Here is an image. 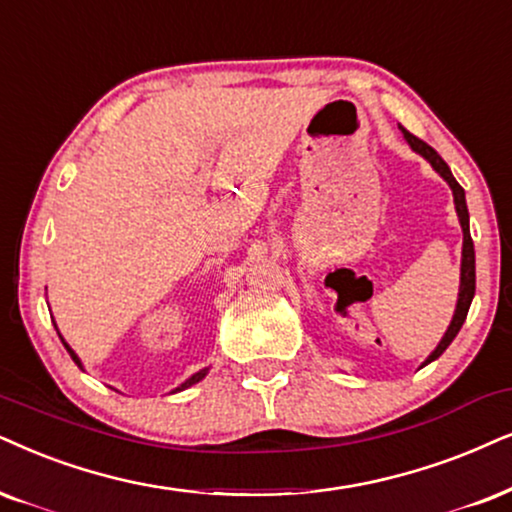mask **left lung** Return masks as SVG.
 Returning a JSON list of instances; mask_svg holds the SVG:
<instances>
[{
    "label": "left lung",
    "mask_w": 512,
    "mask_h": 512,
    "mask_svg": "<svg viewBox=\"0 0 512 512\" xmlns=\"http://www.w3.org/2000/svg\"><path fill=\"white\" fill-rule=\"evenodd\" d=\"M401 132H404V139L409 141V146L413 151L423 155L428 163L435 167V170L442 174V177L449 181L451 191H454V203H456V212H458V219H461V226H463V260H461V293H458V304H456V314L454 319H451V326L446 328L442 342H439L435 352L430 354L428 361L425 364H430V361H435L437 357H442V352L446 347L454 342V338L461 331L465 316H468V309H470V302H472V295H475V248H472V238H470V215H468V205H465V191L463 186L458 184L454 179V174H451L449 165L444 163L442 155H439L435 148L425 144V141H420L418 137H413L409 129H404L399 125ZM423 364V366H425Z\"/></svg>",
    "instance_id": "8db88e82"
}]
</instances>
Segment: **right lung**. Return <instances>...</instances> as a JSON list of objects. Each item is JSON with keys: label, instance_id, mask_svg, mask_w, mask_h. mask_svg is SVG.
<instances>
[{"label": "right lung", "instance_id": "obj_1", "mask_svg": "<svg viewBox=\"0 0 512 512\" xmlns=\"http://www.w3.org/2000/svg\"><path fill=\"white\" fill-rule=\"evenodd\" d=\"M63 345H66V342H63ZM66 349H68V354H70V357H73V361H75V364H77V366H82V364H80V359H77V354L73 352V349H70L68 345H66ZM205 373H208V371H198L196 375H191V378H189V380H186V383H184V385H181V387H177V390H184V387H191L193 383H198V380H203V378H205Z\"/></svg>", "mask_w": 512, "mask_h": 512}]
</instances>
